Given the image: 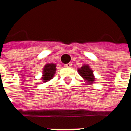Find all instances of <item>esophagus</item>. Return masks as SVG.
Segmentation results:
<instances>
[{
  "label": "esophagus",
  "instance_id": "34e87169",
  "mask_svg": "<svg viewBox=\"0 0 131 131\" xmlns=\"http://www.w3.org/2000/svg\"><path fill=\"white\" fill-rule=\"evenodd\" d=\"M71 66H72L71 63H67V64H65V65H64V66H65V67H66V68H70V67H71Z\"/></svg>",
  "mask_w": 131,
  "mask_h": 131
}]
</instances>
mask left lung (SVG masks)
Listing matches in <instances>:
<instances>
[{
	"instance_id": "1",
	"label": "left lung",
	"mask_w": 131,
	"mask_h": 131,
	"mask_svg": "<svg viewBox=\"0 0 131 131\" xmlns=\"http://www.w3.org/2000/svg\"><path fill=\"white\" fill-rule=\"evenodd\" d=\"M78 71L81 77H82L88 83H93L95 80L93 71L88 65H84L81 68H78Z\"/></svg>"
}]
</instances>
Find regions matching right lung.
<instances>
[{"mask_svg":"<svg viewBox=\"0 0 131 131\" xmlns=\"http://www.w3.org/2000/svg\"><path fill=\"white\" fill-rule=\"evenodd\" d=\"M43 82H47L49 81L50 79H52L54 76V74L56 71V65L50 63V64H47L43 71Z\"/></svg>","mask_w":131,"mask_h":131,"instance_id":"obj_1","label":"right lung"}]
</instances>
